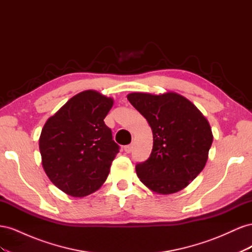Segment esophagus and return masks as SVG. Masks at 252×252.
<instances>
[{
  "instance_id": "1",
  "label": "esophagus",
  "mask_w": 252,
  "mask_h": 252,
  "mask_svg": "<svg viewBox=\"0 0 252 252\" xmlns=\"http://www.w3.org/2000/svg\"><path fill=\"white\" fill-rule=\"evenodd\" d=\"M124 151L126 152V154H130V152L132 151V145H126V146L124 147Z\"/></svg>"
}]
</instances>
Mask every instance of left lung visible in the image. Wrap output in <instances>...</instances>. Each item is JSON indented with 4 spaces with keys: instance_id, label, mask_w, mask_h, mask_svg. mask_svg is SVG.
I'll list each match as a JSON object with an SVG mask.
<instances>
[{
    "instance_id": "obj_1",
    "label": "left lung",
    "mask_w": 252,
    "mask_h": 252,
    "mask_svg": "<svg viewBox=\"0 0 252 252\" xmlns=\"http://www.w3.org/2000/svg\"><path fill=\"white\" fill-rule=\"evenodd\" d=\"M127 98L147 120L154 134L150 157L135 165L139 179L159 194L180 191L207 162L213 140L208 121L191 102L175 93H133Z\"/></svg>"
}]
</instances>
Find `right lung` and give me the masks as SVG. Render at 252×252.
<instances>
[{
  "mask_svg": "<svg viewBox=\"0 0 252 252\" xmlns=\"http://www.w3.org/2000/svg\"><path fill=\"white\" fill-rule=\"evenodd\" d=\"M112 105L111 97L94 90L83 91L44 125L39 142L43 168L65 193L88 195L107 179L120 151L104 122Z\"/></svg>",
  "mask_w": 252,
  "mask_h": 252,
  "instance_id": "right-lung-1",
  "label": "right lung"
}]
</instances>
